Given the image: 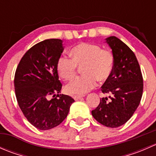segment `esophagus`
<instances>
[{
  "mask_svg": "<svg viewBox=\"0 0 156 156\" xmlns=\"http://www.w3.org/2000/svg\"><path fill=\"white\" fill-rule=\"evenodd\" d=\"M84 97V95H75V96H73V98H74V100H79V99L82 98V97Z\"/></svg>",
  "mask_w": 156,
  "mask_h": 156,
  "instance_id": "obj_1",
  "label": "esophagus"
}]
</instances>
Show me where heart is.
Wrapping results in <instances>:
<instances>
[{
    "label": "heart",
    "instance_id": "heart-1",
    "mask_svg": "<svg viewBox=\"0 0 156 156\" xmlns=\"http://www.w3.org/2000/svg\"><path fill=\"white\" fill-rule=\"evenodd\" d=\"M71 58L61 56L56 63L58 73L62 79L70 81L82 68L84 75L75 78L66 87L70 94H84L97 86V81L105 82L110 78L114 67V56L110 50L98 44L83 43L70 50Z\"/></svg>",
    "mask_w": 156,
    "mask_h": 156
}]
</instances>
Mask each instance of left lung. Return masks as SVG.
<instances>
[{"label": "left lung", "mask_w": 156, "mask_h": 156, "mask_svg": "<svg viewBox=\"0 0 156 156\" xmlns=\"http://www.w3.org/2000/svg\"><path fill=\"white\" fill-rule=\"evenodd\" d=\"M106 42L112 50L115 62L111 76L101 90L110 96L100 99L92 115L106 127H118L126 123L139 106L144 80L139 62L130 48L115 36L107 37Z\"/></svg>", "instance_id": "obj_1"}]
</instances>
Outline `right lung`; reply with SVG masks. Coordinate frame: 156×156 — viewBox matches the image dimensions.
<instances>
[{"label":"right lung","mask_w":156,"mask_h":156,"mask_svg":"<svg viewBox=\"0 0 156 156\" xmlns=\"http://www.w3.org/2000/svg\"><path fill=\"white\" fill-rule=\"evenodd\" d=\"M63 50L60 39L39 42L25 53L16 70L14 87L19 106L39 130L62 123L75 102L69 96L59 94L62 84L56 63Z\"/></svg>","instance_id":"obj_1"}]
</instances>
